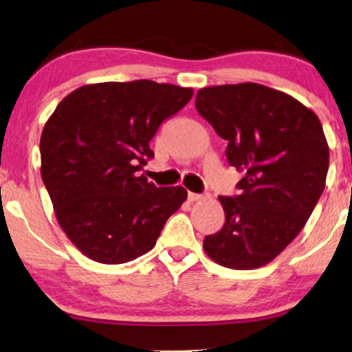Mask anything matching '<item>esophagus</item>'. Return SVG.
I'll list each match as a JSON object with an SVG mask.
<instances>
[{"mask_svg":"<svg viewBox=\"0 0 352 352\" xmlns=\"http://www.w3.org/2000/svg\"><path fill=\"white\" fill-rule=\"evenodd\" d=\"M187 199H189V201H197V200H201V199H204V195H200V194H194V192H189V195H187Z\"/></svg>","mask_w":352,"mask_h":352,"instance_id":"esophagus-1","label":"esophagus"}]
</instances>
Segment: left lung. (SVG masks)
Returning a JSON list of instances; mask_svg holds the SVG:
<instances>
[{"instance_id": "8db88e82", "label": "left lung", "mask_w": 352, "mask_h": 352, "mask_svg": "<svg viewBox=\"0 0 352 352\" xmlns=\"http://www.w3.org/2000/svg\"><path fill=\"white\" fill-rule=\"evenodd\" d=\"M195 107L221 138L243 177L240 195L218 197L226 223L204 250L219 266H266L290 245L325 189L329 144L317 115L300 100L258 83L199 89Z\"/></svg>"}]
</instances>
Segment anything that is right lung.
<instances>
[{
    "label": "right lung",
    "instance_id": "right-lung-1",
    "mask_svg": "<svg viewBox=\"0 0 352 352\" xmlns=\"http://www.w3.org/2000/svg\"><path fill=\"white\" fill-rule=\"evenodd\" d=\"M194 89L138 80L80 86L43 128L41 179L60 229L85 256L133 261L155 247L184 187H155L138 171L153 158L151 139Z\"/></svg>",
    "mask_w": 352,
    "mask_h": 352
}]
</instances>
